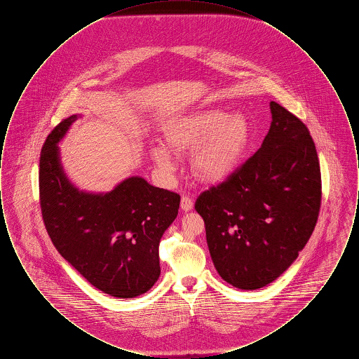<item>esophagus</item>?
Wrapping results in <instances>:
<instances>
[{
  "label": "esophagus",
  "mask_w": 359,
  "mask_h": 359,
  "mask_svg": "<svg viewBox=\"0 0 359 359\" xmlns=\"http://www.w3.org/2000/svg\"><path fill=\"white\" fill-rule=\"evenodd\" d=\"M180 207H182L183 211H189V210H192V207H194V202H192V199H191L189 196L184 195V196H182Z\"/></svg>",
  "instance_id": "34e87169"
}]
</instances>
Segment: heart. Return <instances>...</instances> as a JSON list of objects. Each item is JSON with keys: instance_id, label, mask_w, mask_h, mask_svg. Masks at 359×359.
I'll return each mask as SVG.
<instances>
[{"instance_id": "obj_1", "label": "heart", "mask_w": 359, "mask_h": 359, "mask_svg": "<svg viewBox=\"0 0 359 359\" xmlns=\"http://www.w3.org/2000/svg\"><path fill=\"white\" fill-rule=\"evenodd\" d=\"M252 129L241 114L219 109H205L182 116L168 123L164 141L173 154H191L192 173L205 183H222L231 177L250 147ZM152 158L163 172L173 170L171 154L164 147H154Z\"/></svg>"}]
</instances>
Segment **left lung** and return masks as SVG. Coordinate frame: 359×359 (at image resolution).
Wrapping results in <instances>:
<instances>
[{"label":"left lung","instance_id":"1","mask_svg":"<svg viewBox=\"0 0 359 359\" xmlns=\"http://www.w3.org/2000/svg\"><path fill=\"white\" fill-rule=\"evenodd\" d=\"M271 111L261 148L195 202L215 269L239 290L262 288L284 273L320 210V165L307 126L273 101Z\"/></svg>","mask_w":359,"mask_h":359}]
</instances>
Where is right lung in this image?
I'll list each match as a JSON object with an SVG mask.
<instances>
[{
  "label": "right lung",
  "instance_id": "right-lung-1",
  "mask_svg": "<svg viewBox=\"0 0 359 359\" xmlns=\"http://www.w3.org/2000/svg\"><path fill=\"white\" fill-rule=\"evenodd\" d=\"M78 117L62 121L43 145V221L57 252L91 285L132 299L151 290L160 276L158 243L177 215L180 195L138 176L106 194L79 191L63 171L57 147Z\"/></svg>",
  "mask_w": 359,
  "mask_h": 359
}]
</instances>
